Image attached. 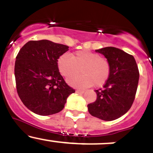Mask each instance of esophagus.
Segmentation results:
<instances>
[{
	"instance_id": "obj_1",
	"label": "esophagus",
	"mask_w": 153,
	"mask_h": 153,
	"mask_svg": "<svg viewBox=\"0 0 153 153\" xmlns=\"http://www.w3.org/2000/svg\"><path fill=\"white\" fill-rule=\"evenodd\" d=\"M75 92H77V93H79V94H83L84 93V90H81V89H77Z\"/></svg>"
}]
</instances>
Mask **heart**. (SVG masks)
Here are the masks:
<instances>
[{
    "label": "heart",
    "instance_id": "1",
    "mask_svg": "<svg viewBox=\"0 0 153 153\" xmlns=\"http://www.w3.org/2000/svg\"><path fill=\"white\" fill-rule=\"evenodd\" d=\"M60 73L65 78L76 75L81 69L82 75L70 78L67 82L71 86L87 88L94 86L99 87L108 81L111 72L109 61L96 52L83 49L69 54L61 55L57 61Z\"/></svg>",
    "mask_w": 153,
    "mask_h": 153
}]
</instances>
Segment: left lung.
<instances>
[{
	"mask_svg": "<svg viewBox=\"0 0 153 153\" xmlns=\"http://www.w3.org/2000/svg\"><path fill=\"white\" fill-rule=\"evenodd\" d=\"M109 61V78L102 89L95 90L97 99L88 104V111L94 117L104 121L120 118L132 105L139 80V72L132 55L115 47L96 49Z\"/></svg>",
	"mask_w": 153,
	"mask_h": 153,
	"instance_id": "1",
	"label": "left lung"
}]
</instances>
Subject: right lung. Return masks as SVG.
Returning <instances> with one entry per match:
<instances>
[{"instance_id":"add662e5","label":"right lung","mask_w":153,"mask_h":153,"mask_svg":"<svg viewBox=\"0 0 153 153\" xmlns=\"http://www.w3.org/2000/svg\"><path fill=\"white\" fill-rule=\"evenodd\" d=\"M69 47L48 40L30 41L18 52L15 64L16 88L21 101L40 115L58 113L69 95L68 86L57 66L58 58Z\"/></svg>"}]
</instances>
